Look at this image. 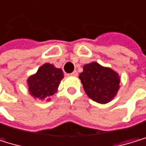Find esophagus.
<instances>
[{"label": "esophagus", "instance_id": "34e87169", "mask_svg": "<svg viewBox=\"0 0 146 146\" xmlns=\"http://www.w3.org/2000/svg\"><path fill=\"white\" fill-rule=\"evenodd\" d=\"M70 75H72V76H77V75H78V72H77L76 71H74Z\"/></svg>", "mask_w": 146, "mask_h": 146}]
</instances>
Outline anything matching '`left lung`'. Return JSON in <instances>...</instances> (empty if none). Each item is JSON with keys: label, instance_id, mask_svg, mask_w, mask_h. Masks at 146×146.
I'll return each instance as SVG.
<instances>
[{"label": "left lung", "instance_id": "1", "mask_svg": "<svg viewBox=\"0 0 146 146\" xmlns=\"http://www.w3.org/2000/svg\"><path fill=\"white\" fill-rule=\"evenodd\" d=\"M79 78L88 97L99 104L112 101L121 87V77L118 72L98 62L84 64Z\"/></svg>", "mask_w": 146, "mask_h": 146}]
</instances>
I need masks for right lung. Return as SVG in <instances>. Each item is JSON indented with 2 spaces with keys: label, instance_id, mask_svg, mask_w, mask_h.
Listing matches in <instances>:
<instances>
[{
  "label": "right lung",
  "instance_id": "add662e5",
  "mask_svg": "<svg viewBox=\"0 0 146 146\" xmlns=\"http://www.w3.org/2000/svg\"><path fill=\"white\" fill-rule=\"evenodd\" d=\"M63 78L62 69L56 68L52 64L45 63L26 80L28 92L35 100L49 101L51 96L57 92Z\"/></svg>",
  "mask_w": 146,
  "mask_h": 146
}]
</instances>
